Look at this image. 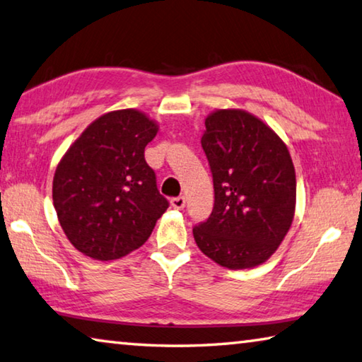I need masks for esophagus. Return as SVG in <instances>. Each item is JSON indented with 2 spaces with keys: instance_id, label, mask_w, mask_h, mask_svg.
Here are the masks:
<instances>
[{
  "instance_id": "1",
  "label": "esophagus",
  "mask_w": 362,
  "mask_h": 362,
  "mask_svg": "<svg viewBox=\"0 0 362 362\" xmlns=\"http://www.w3.org/2000/svg\"><path fill=\"white\" fill-rule=\"evenodd\" d=\"M170 206L177 210H182L183 207H185V198H183V196H177V198H173L170 199Z\"/></svg>"
}]
</instances>
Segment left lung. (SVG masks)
Here are the masks:
<instances>
[{"label": "left lung", "instance_id": "left-lung-1", "mask_svg": "<svg viewBox=\"0 0 362 362\" xmlns=\"http://www.w3.org/2000/svg\"><path fill=\"white\" fill-rule=\"evenodd\" d=\"M202 148L214 177L215 202L193 228L201 252L226 269H252L277 252L296 210V173L280 136L242 109L206 118Z\"/></svg>", "mask_w": 362, "mask_h": 362}]
</instances>
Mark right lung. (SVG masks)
I'll list each match as a JSON object with an SVG mask.
<instances>
[{
	"instance_id": "obj_1",
	"label": "right lung",
	"mask_w": 362,
	"mask_h": 362,
	"mask_svg": "<svg viewBox=\"0 0 362 362\" xmlns=\"http://www.w3.org/2000/svg\"><path fill=\"white\" fill-rule=\"evenodd\" d=\"M158 123L137 109L91 122L58 163L52 198L68 240L85 256L112 261L144 245L169 207L144 158Z\"/></svg>"
}]
</instances>
